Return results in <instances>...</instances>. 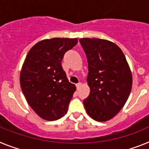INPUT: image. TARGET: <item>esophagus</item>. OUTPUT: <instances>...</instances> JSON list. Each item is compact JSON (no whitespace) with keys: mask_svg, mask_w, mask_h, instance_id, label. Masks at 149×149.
Masks as SVG:
<instances>
[{"mask_svg":"<svg viewBox=\"0 0 149 149\" xmlns=\"http://www.w3.org/2000/svg\"><path fill=\"white\" fill-rule=\"evenodd\" d=\"M81 85H82V83H81V82H79V83L76 84V88H79Z\"/></svg>","mask_w":149,"mask_h":149,"instance_id":"34e87169","label":"esophagus"}]
</instances>
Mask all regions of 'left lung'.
Listing matches in <instances>:
<instances>
[{
	"mask_svg": "<svg viewBox=\"0 0 149 149\" xmlns=\"http://www.w3.org/2000/svg\"><path fill=\"white\" fill-rule=\"evenodd\" d=\"M88 65L87 82L90 94L83 103L93 119L107 121L121 110L130 95L131 70L116 43L97 38H81Z\"/></svg>",
	"mask_w": 149,
	"mask_h": 149,
	"instance_id": "1",
	"label": "left lung"
}]
</instances>
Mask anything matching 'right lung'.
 <instances>
[{
  "label": "right lung",
  "instance_id": "add662e5",
  "mask_svg": "<svg viewBox=\"0 0 149 149\" xmlns=\"http://www.w3.org/2000/svg\"><path fill=\"white\" fill-rule=\"evenodd\" d=\"M76 38L42 40L33 46L20 72V85L29 106L41 118L55 121L67 114L76 86L61 67L64 53Z\"/></svg>",
  "mask_w": 149,
  "mask_h": 149
}]
</instances>
